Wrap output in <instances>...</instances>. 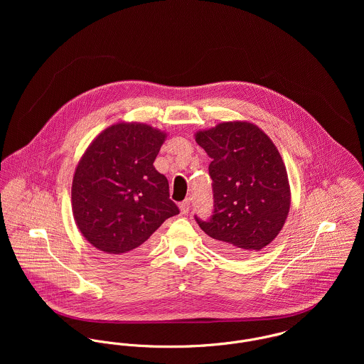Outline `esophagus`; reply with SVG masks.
I'll return each instance as SVG.
<instances>
[{
  "mask_svg": "<svg viewBox=\"0 0 364 364\" xmlns=\"http://www.w3.org/2000/svg\"><path fill=\"white\" fill-rule=\"evenodd\" d=\"M179 208H181V213H182V214H188L189 210H191V200H189V199L183 200V202L181 203Z\"/></svg>",
  "mask_w": 364,
  "mask_h": 364,
  "instance_id": "obj_1",
  "label": "esophagus"
}]
</instances>
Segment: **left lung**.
<instances>
[{"label":"left lung","mask_w":364,"mask_h":364,"mask_svg":"<svg viewBox=\"0 0 364 364\" xmlns=\"http://www.w3.org/2000/svg\"><path fill=\"white\" fill-rule=\"evenodd\" d=\"M211 158L214 211L196 217L214 247L227 255L254 254L283 228L291 203L286 165L269 136L250 122H223L195 134Z\"/></svg>","instance_id":"obj_1"}]
</instances>
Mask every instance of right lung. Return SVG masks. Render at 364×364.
Returning a JSON list of instances; mask_svg holds the SVG:
<instances>
[{
	"instance_id": "right-lung-1",
	"label": "right lung",
	"mask_w": 364,
	"mask_h": 364,
	"mask_svg": "<svg viewBox=\"0 0 364 364\" xmlns=\"http://www.w3.org/2000/svg\"><path fill=\"white\" fill-rule=\"evenodd\" d=\"M165 137L146 123H114L92 140L75 168V224L110 259H134L159 225L179 214L168 179L153 165Z\"/></svg>"
}]
</instances>
